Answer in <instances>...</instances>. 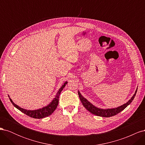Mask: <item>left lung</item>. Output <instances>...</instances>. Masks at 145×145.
<instances>
[{
    "mask_svg": "<svg viewBox=\"0 0 145 145\" xmlns=\"http://www.w3.org/2000/svg\"><path fill=\"white\" fill-rule=\"evenodd\" d=\"M137 88L136 89L134 95L131 97V99L128 101V102H126L124 105H123L121 106H118L117 108H112V109H100V108L95 107L93 104H91L89 101H88V100H86L85 98L83 97L80 93L79 91H78V96H79L80 100L81 101L82 103L83 104V106H84L88 111H89L92 114H93L97 116L103 117H109L116 116V114H117L122 111L123 109H125L127 106H128V105L133 102V100H134L135 96L136 93H137Z\"/></svg>",
    "mask_w": 145,
    "mask_h": 145,
    "instance_id": "8db88e82",
    "label": "left lung"
}]
</instances>
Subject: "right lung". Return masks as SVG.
Segmentation results:
<instances>
[{
    "mask_svg": "<svg viewBox=\"0 0 145 145\" xmlns=\"http://www.w3.org/2000/svg\"><path fill=\"white\" fill-rule=\"evenodd\" d=\"M67 83H68L67 82H65L64 83V84L62 86H61L59 91L57 92V93L55 98L49 105H47L46 106L43 107L41 109H37V110L31 111V110H27V109H23V108L19 107V106H17V105H16L14 102H12V100L10 98V100L11 101V102L12 103V104L14 105V106L17 109H18L19 110H20L22 112L25 114L26 115H27L31 117H33L34 118H44V117L50 116L51 114L56 110V109L57 107V105L59 103V99L60 94L61 93V91H62L65 88V85L67 84ZM8 97H9V96H8Z\"/></svg>",
    "mask_w": 145,
    "mask_h": 145,
    "instance_id": "1",
    "label": "right lung"
}]
</instances>
